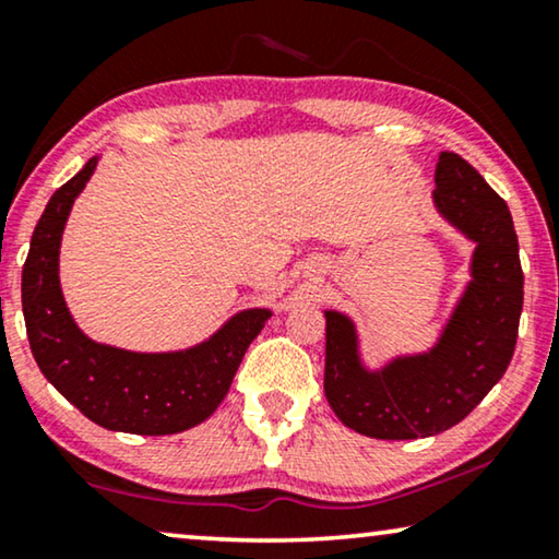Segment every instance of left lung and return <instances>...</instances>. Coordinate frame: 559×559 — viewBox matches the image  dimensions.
<instances>
[{
	"mask_svg": "<svg viewBox=\"0 0 559 559\" xmlns=\"http://www.w3.org/2000/svg\"><path fill=\"white\" fill-rule=\"evenodd\" d=\"M432 201L476 243L471 282L438 343L369 369L354 320L325 310V400L343 425L366 438L415 440L450 430L491 392L514 356L524 274L509 205L455 152H440Z\"/></svg>",
	"mask_w": 559,
	"mask_h": 559,
	"instance_id": "obj_1",
	"label": "left lung"
}]
</instances>
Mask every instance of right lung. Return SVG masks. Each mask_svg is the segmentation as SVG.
<instances>
[{
  "instance_id": "obj_1",
  "label": "right lung",
  "mask_w": 559,
  "mask_h": 559,
  "mask_svg": "<svg viewBox=\"0 0 559 559\" xmlns=\"http://www.w3.org/2000/svg\"><path fill=\"white\" fill-rule=\"evenodd\" d=\"M98 157L60 186L45 205L22 266V312L45 379L91 423L114 432L175 435L209 419L236 377L249 343L272 310L249 308L228 318L209 341L186 350L136 354L91 341L75 325L58 277L60 239L73 201Z\"/></svg>"
}]
</instances>
